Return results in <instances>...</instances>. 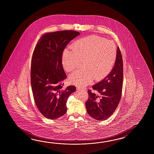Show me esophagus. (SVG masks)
Masks as SVG:
<instances>
[{
	"instance_id": "obj_1",
	"label": "esophagus",
	"mask_w": 154,
	"mask_h": 154,
	"mask_svg": "<svg viewBox=\"0 0 154 154\" xmlns=\"http://www.w3.org/2000/svg\"><path fill=\"white\" fill-rule=\"evenodd\" d=\"M78 90H86V88H78Z\"/></svg>"
}]
</instances>
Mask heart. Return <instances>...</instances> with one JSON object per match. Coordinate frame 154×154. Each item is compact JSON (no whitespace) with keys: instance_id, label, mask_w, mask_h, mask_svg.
Segmentation results:
<instances>
[{"instance_id":"obj_1","label":"heart","mask_w":154,"mask_h":154,"mask_svg":"<svg viewBox=\"0 0 154 154\" xmlns=\"http://www.w3.org/2000/svg\"><path fill=\"white\" fill-rule=\"evenodd\" d=\"M72 48L66 49L63 53V66L70 72L77 69L83 60L84 68L72 72L69 78L72 84L81 87L88 85L94 78L98 80L107 75L117 57L114 42L98 36H88L79 39Z\"/></svg>"}]
</instances>
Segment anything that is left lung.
<instances>
[{"instance_id":"obj_1","label":"left lung","mask_w":154,"mask_h":154,"mask_svg":"<svg viewBox=\"0 0 154 154\" xmlns=\"http://www.w3.org/2000/svg\"><path fill=\"white\" fill-rule=\"evenodd\" d=\"M123 82V63L118 47L115 66L111 72L102 81L92 86L98 95L90 90L88 91V98L85 105L88 115L100 121L110 117L121 100Z\"/></svg>"}]
</instances>
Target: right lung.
I'll use <instances>...</instances> for the list:
<instances>
[{"label": "right lung", "instance_id": "add662e5", "mask_svg": "<svg viewBox=\"0 0 154 154\" xmlns=\"http://www.w3.org/2000/svg\"><path fill=\"white\" fill-rule=\"evenodd\" d=\"M79 35L72 30L46 33L40 37L33 51L31 67L33 96L39 112L49 119L66 113L67 100L75 91L72 85L62 88L66 75L62 57L66 46Z\"/></svg>", "mask_w": 154, "mask_h": 154}]
</instances>
